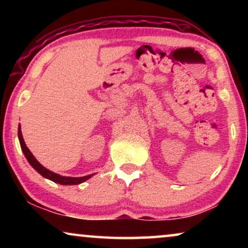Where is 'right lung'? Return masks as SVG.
I'll use <instances>...</instances> for the list:
<instances>
[{"label":"right lung","instance_id":"add662e5","mask_svg":"<svg viewBox=\"0 0 248 248\" xmlns=\"http://www.w3.org/2000/svg\"><path fill=\"white\" fill-rule=\"evenodd\" d=\"M18 137H19L20 145H21V150L23 152V155H25V157L27 158V160H28L29 164L31 165V167L35 169L36 171H38L43 177L50 179V181H53L54 183H57V184H61V185H78V184H81V183L86 182L87 179L91 178L94 175V174H91L88 176H83V177H69V176H61L59 174H56V172L50 171L47 168L44 167V166L40 164L35 157H33V155L30 152L29 149L27 148L25 140H23L22 133H21V125H19L18 127Z\"/></svg>","mask_w":248,"mask_h":248}]
</instances>
